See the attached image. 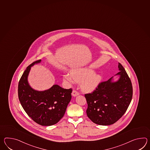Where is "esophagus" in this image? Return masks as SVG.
<instances>
[{"label":"esophagus","instance_id":"34e87169","mask_svg":"<svg viewBox=\"0 0 150 150\" xmlns=\"http://www.w3.org/2000/svg\"><path fill=\"white\" fill-rule=\"evenodd\" d=\"M71 94H72L73 96L75 97L79 95V93L78 91H77L76 90H74Z\"/></svg>","mask_w":150,"mask_h":150}]
</instances>
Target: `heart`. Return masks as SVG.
<instances>
[{
    "label": "heart",
    "mask_w": 150,
    "mask_h": 150,
    "mask_svg": "<svg viewBox=\"0 0 150 150\" xmlns=\"http://www.w3.org/2000/svg\"><path fill=\"white\" fill-rule=\"evenodd\" d=\"M64 80L72 81L73 79L77 83H81L82 89L84 91L90 92L96 89L98 86L102 76L90 68H77L70 71V75L66 74L63 76Z\"/></svg>",
    "instance_id": "obj_1"
}]
</instances>
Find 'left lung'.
Instances as JSON below:
<instances>
[{
    "mask_svg": "<svg viewBox=\"0 0 150 150\" xmlns=\"http://www.w3.org/2000/svg\"><path fill=\"white\" fill-rule=\"evenodd\" d=\"M119 79L112 78L100 83L93 93L85 94L88 104L87 116L100 125L116 123L125 113L132 97L131 81L123 66L118 63Z\"/></svg>",
    "mask_w": 150,
    "mask_h": 150,
    "instance_id": "1",
    "label": "left lung"
}]
</instances>
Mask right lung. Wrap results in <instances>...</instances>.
I'll use <instances>...</instances> for the list:
<instances>
[{
    "label": "right lung",
    "mask_w": 150,
    "mask_h": 150,
    "mask_svg": "<svg viewBox=\"0 0 150 150\" xmlns=\"http://www.w3.org/2000/svg\"><path fill=\"white\" fill-rule=\"evenodd\" d=\"M41 61L34 62L23 72L18 84V97L23 109L35 122L50 126L59 122L64 116L71 98L72 89H63L57 84L41 91L32 88L27 80L30 68Z\"/></svg>",
    "instance_id": "1"
}]
</instances>
